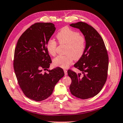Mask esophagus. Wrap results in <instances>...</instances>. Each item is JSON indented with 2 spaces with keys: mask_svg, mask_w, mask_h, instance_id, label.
I'll return each instance as SVG.
<instances>
[{
  "mask_svg": "<svg viewBox=\"0 0 123 123\" xmlns=\"http://www.w3.org/2000/svg\"><path fill=\"white\" fill-rule=\"evenodd\" d=\"M64 75H65V76L67 75V70H66V69H64Z\"/></svg>",
  "mask_w": 123,
  "mask_h": 123,
  "instance_id": "esophagus-1",
  "label": "esophagus"
}]
</instances>
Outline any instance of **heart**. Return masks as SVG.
<instances>
[{"instance_id": "heart-1", "label": "heart", "mask_w": 123, "mask_h": 123, "mask_svg": "<svg viewBox=\"0 0 123 123\" xmlns=\"http://www.w3.org/2000/svg\"><path fill=\"white\" fill-rule=\"evenodd\" d=\"M56 37L59 43L66 45L64 55H59L53 60L55 66L66 68L72 63L73 59H80L85 49V39L78 32L68 27L62 28L57 33ZM57 43L54 39H50L47 42L46 49L50 55H55Z\"/></svg>"}]
</instances>
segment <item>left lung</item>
I'll use <instances>...</instances> for the list:
<instances>
[{"label": "left lung", "mask_w": 123, "mask_h": 123, "mask_svg": "<svg viewBox=\"0 0 123 123\" xmlns=\"http://www.w3.org/2000/svg\"><path fill=\"white\" fill-rule=\"evenodd\" d=\"M70 25L79 29L86 41L84 54L74 65L81 73L68 70L72 79L70 91L78 98L88 99L98 94L105 84L109 57L103 39L92 26L82 22Z\"/></svg>", "instance_id": "1"}]
</instances>
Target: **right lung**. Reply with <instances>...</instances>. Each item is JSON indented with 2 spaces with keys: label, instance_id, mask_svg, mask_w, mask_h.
Returning a JSON list of instances; mask_svg holds the SVG:
<instances>
[{
  "label": "right lung",
  "instance_id": "add662e5",
  "mask_svg": "<svg viewBox=\"0 0 123 123\" xmlns=\"http://www.w3.org/2000/svg\"><path fill=\"white\" fill-rule=\"evenodd\" d=\"M56 28L51 23H37L23 34L14 50L13 67L18 84L26 97L41 101L50 96L57 82L64 75L56 67L48 70L51 63L46 49L47 42Z\"/></svg>",
  "mask_w": 123,
  "mask_h": 123
}]
</instances>
